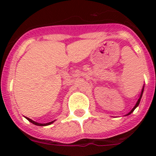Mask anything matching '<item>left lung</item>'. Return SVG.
I'll return each instance as SVG.
<instances>
[{
	"instance_id": "left-lung-1",
	"label": "left lung",
	"mask_w": 156,
	"mask_h": 156,
	"mask_svg": "<svg viewBox=\"0 0 156 156\" xmlns=\"http://www.w3.org/2000/svg\"><path fill=\"white\" fill-rule=\"evenodd\" d=\"M143 91H144V87H143V89H142V90H141V93H140V98H139V99L138 100H137V103H136V105H135V106L134 107H133V108H132V110L130 112H129V113H127L126 114V115H129V114H131L132 112H133V111H134V109L136 108H137V106H138V105H139V103H140V99H141V97H142V94H143Z\"/></svg>"
}]
</instances>
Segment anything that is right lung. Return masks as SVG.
Listing matches in <instances>:
<instances>
[{
	"label": "right lung",
	"instance_id": "right-lung-1",
	"mask_svg": "<svg viewBox=\"0 0 156 156\" xmlns=\"http://www.w3.org/2000/svg\"><path fill=\"white\" fill-rule=\"evenodd\" d=\"M26 118H27V119H28V120L30 121V122H32L33 124L37 125V126H48V125L51 124V123H53V122H54V121H51V122H47V123H39V122H35V121L32 120L31 119H30V118H28V117H26Z\"/></svg>",
	"mask_w": 156,
	"mask_h": 156
}]
</instances>
